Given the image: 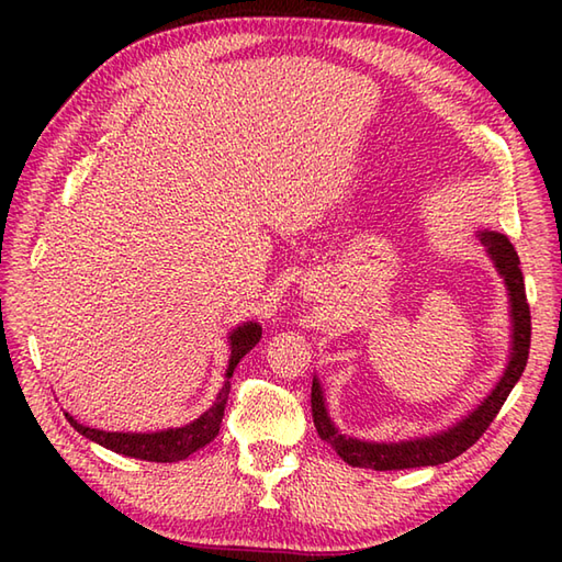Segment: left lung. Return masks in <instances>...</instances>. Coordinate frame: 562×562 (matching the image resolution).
I'll use <instances>...</instances> for the list:
<instances>
[{"label":"left lung","mask_w":562,"mask_h":562,"mask_svg":"<svg viewBox=\"0 0 562 562\" xmlns=\"http://www.w3.org/2000/svg\"><path fill=\"white\" fill-rule=\"evenodd\" d=\"M481 241L487 248V254L495 260V268L505 278L512 302V357L505 369L499 384L493 389L479 408H475L465 420L453 425L451 429L435 437H423L413 441H398V445H374V441H360L352 437L338 435L333 427L330 417L326 413L324 391L314 379L312 384V415L318 437L328 441L336 449L338 457L357 465V469H374V471H403V469H420V465H439L451 459H457L475 441L483 437V432L497 417L503 408L509 391L515 389L524 367L529 360V345H531V312L527 302V290H524V278L519 270V256L515 246L507 241V236L497 232H483Z\"/></svg>","instance_id":"obj_1"}]
</instances>
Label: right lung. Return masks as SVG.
<instances>
[{
	"mask_svg": "<svg viewBox=\"0 0 562 562\" xmlns=\"http://www.w3.org/2000/svg\"><path fill=\"white\" fill-rule=\"evenodd\" d=\"M229 340H232L229 369H226V379L217 396V403H214L207 413H202L195 423H190L186 427H176V429H164V432L142 435V432H103V429L79 425L69 413H65V417L79 435L97 441V445L111 449L115 453H123V457L157 461V463L183 461L190 457V453L210 445V441L220 435L224 405H226V398H229V389H232L229 379L234 374L238 360H241L248 350L256 348V342L260 340V326L258 324L238 326L229 336Z\"/></svg>",
	"mask_w": 562,
	"mask_h": 562,
	"instance_id": "right-lung-1",
	"label": "right lung"
}]
</instances>
